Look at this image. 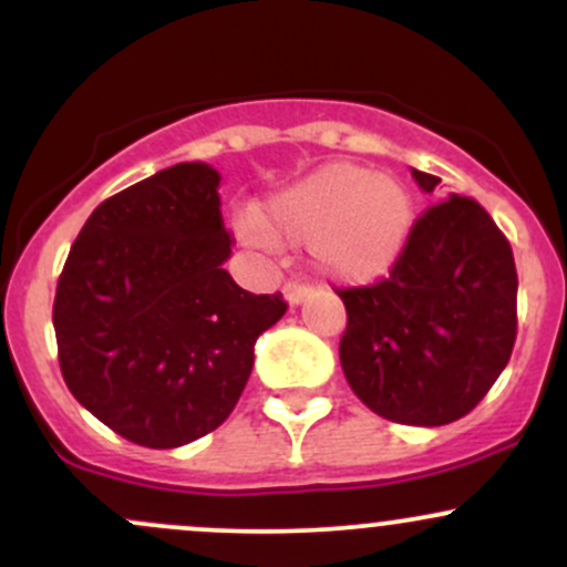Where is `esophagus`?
Returning <instances> with one entry per match:
<instances>
[{
    "label": "esophagus",
    "mask_w": 567,
    "mask_h": 567,
    "mask_svg": "<svg viewBox=\"0 0 567 567\" xmlns=\"http://www.w3.org/2000/svg\"><path fill=\"white\" fill-rule=\"evenodd\" d=\"M282 293H285V301H288L290 307H299L310 299L312 288H307V285H299V282H288L282 288Z\"/></svg>",
    "instance_id": "34e87169"
}]
</instances>
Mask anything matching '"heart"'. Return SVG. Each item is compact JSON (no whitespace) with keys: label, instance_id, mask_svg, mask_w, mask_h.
<instances>
[{"label":"heart","instance_id":"1","mask_svg":"<svg viewBox=\"0 0 567 567\" xmlns=\"http://www.w3.org/2000/svg\"><path fill=\"white\" fill-rule=\"evenodd\" d=\"M414 230V199L398 177L362 164L331 162L271 194L236 233L251 249H307L318 277L368 285L386 277Z\"/></svg>","mask_w":567,"mask_h":567}]
</instances>
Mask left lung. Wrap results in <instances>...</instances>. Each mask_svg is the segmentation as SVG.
I'll return each instance as SVG.
<instances>
[{
    "label": "left lung",
    "mask_w": 567,
    "mask_h": 567,
    "mask_svg": "<svg viewBox=\"0 0 567 567\" xmlns=\"http://www.w3.org/2000/svg\"><path fill=\"white\" fill-rule=\"evenodd\" d=\"M422 192L436 175L411 169ZM513 249L485 208L450 194L416 219L390 279L340 290V364L353 394L384 420L436 427L494 386L516 342Z\"/></svg>",
    "instance_id": "obj_1"
}]
</instances>
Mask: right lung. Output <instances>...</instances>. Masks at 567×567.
<instances>
[{"label":"right lung","mask_w":567,"mask_h":567,"mask_svg":"<svg viewBox=\"0 0 567 567\" xmlns=\"http://www.w3.org/2000/svg\"><path fill=\"white\" fill-rule=\"evenodd\" d=\"M221 175L183 162L114 194L73 241L54 299L68 390L128 442L173 450L230 416L255 342L285 316L225 271Z\"/></svg>","instance_id":"right-lung-1"}]
</instances>
